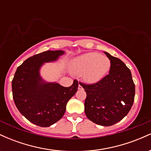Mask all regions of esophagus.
Returning a JSON list of instances; mask_svg holds the SVG:
<instances>
[{
  "label": "esophagus",
  "mask_w": 151,
  "mask_h": 151,
  "mask_svg": "<svg viewBox=\"0 0 151 151\" xmlns=\"http://www.w3.org/2000/svg\"><path fill=\"white\" fill-rule=\"evenodd\" d=\"M78 89H82V86H81L80 83H79V86H78Z\"/></svg>",
  "instance_id": "esophagus-1"
}]
</instances>
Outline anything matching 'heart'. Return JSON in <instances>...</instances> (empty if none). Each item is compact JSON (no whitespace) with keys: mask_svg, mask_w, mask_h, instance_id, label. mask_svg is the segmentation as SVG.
<instances>
[{"mask_svg":"<svg viewBox=\"0 0 151 151\" xmlns=\"http://www.w3.org/2000/svg\"><path fill=\"white\" fill-rule=\"evenodd\" d=\"M111 61L107 57L97 52H89L74 60L72 71L76 74H82L84 81L89 83L97 82L108 73Z\"/></svg>","mask_w":151,"mask_h":151,"instance_id":"obj_1","label":"heart"}]
</instances>
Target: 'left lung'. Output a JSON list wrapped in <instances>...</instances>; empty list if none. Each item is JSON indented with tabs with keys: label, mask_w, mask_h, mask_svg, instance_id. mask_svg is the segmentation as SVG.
<instances>
[{
	"label": "left lung",
	"mask_w": 151,
	"mask_h": 151,
	"mask_svg": "<svg viewBox=\"0 0 151 151\" xmlns=\"http://www.w3.org/2000/svg\"><path fill=\"white\" fill-rule=\"evenodd\" d=\"M111 61L109 74L93 84L79 82L86 93L84 111L98 125L112 126L122 120L132 107L135 84L131 71L119 58L106 52Z\"/></svg>",
	"instance_id": "obj_1"
}]
</instances>
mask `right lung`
I'll use <instances>...</instances> for the list:
<instances>
[{
  "instance_id": "right-lung-1",
  "label": "right lung",
  "mask_w": 151,
  "mask_h": 151,
  "mask_svg": "<svg viewBox=\"0 0 151 151\" xmlns=\"http://www.w3.org/2000/svg\"><path fill=\"white\" fill-rule=\"evenodd\" d=\"M62 50L43 52L33 55L20 65L12 81L15 104L29 121L41 127H47L63 116L66 105L77 92L78 81L72 86L45 83L40 76L44 62L55 61L63 55Z\"/></svg>"
}]
</instances>
